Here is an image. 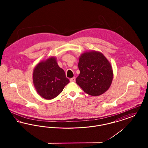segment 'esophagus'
<instances>
[{"label": "esophagus", "instance_id": "34e87169", "mask_svg": "<svg viewBox=\"0 0 148 148\" xmlns=\"http://www.w3.org/2000/svg\"><path fill=\"white\" fill-rule=\"evenodd\" d=\"M70 81L71 82H75V77H73L70 79Z\"/></svg>", "mask_w": 148, "mask_h": 148}]
</instances>
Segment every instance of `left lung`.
<instances>
[{
    "label": "left lung",
    "mask_w": 148,
    "mask_h": 148,
    "mask_svg": "<svg viewBox=\"0 0 148 148\" xmlns=\"http://www.w3.org/2000/svg\"><path fill=\"white\" fill-rule=\"evenodd\" d=\"M78 68L80 73L76 82L86 94L99 96L111 85L112 67L102 53L96 51L83 53L79 58Z\"/></svg>",
    "instance_id": "1"
}]
</instances>
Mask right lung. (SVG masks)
<instances>
[{
	"instance_id": "right-lung-1",
	"label": "right lung",
	"mask_w": 148,
	"mask_h": 148,
	"mask_svg": "<svg viewBox=\"0 0 148 148\" xmlns=\"http://www.w3.org/2000/svg\"><path fill=\"white\" fill-rule=\"evenodd\" d=\"M33 79L36 92L48 100L56 97L69 83L64 71L58 66L54 57L41 62L35 66Z\"/></svg>"
}]
</instances>
